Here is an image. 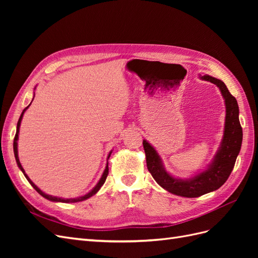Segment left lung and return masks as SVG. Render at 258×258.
Returning a JSON list of instances; mask_svg holds the SVG:
<instances>
[{
    "instance_id": "1",
    "label": "left lung",
    "mask_w": 258,
    "mask_h": 258,
    "mask_svg": "<svg viewBox=\"0 0 258 258\" xmlns=\"http://www.w3.org/2000/svg\"><path fill=\"white\" fill-rule=\"evenodd\" d=\"M200 79L213 83L220 88L226 106L223 140L213 161L210 163L207 170L190 178L182 179L173 177L163 168L160 156L155 148L146 140H143L146 166L155 181L163 189L176 196L186 198H196L214 191L227 181L235 167L242 144V136H243L239 121V106L236 98L231 95L221 80L210 75L200 76Z\"/></svg>"
}]
</instances>
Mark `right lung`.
<instances>
[{
	"mask_svg": "<svg viewBox=\"0 0 258 258\" xmlns=\"http://www.w3.org/2000/svg\"><path fill=\"white\" fill-rule=\"evenodd\" d=\"M29 106H27L25 110L22 111V113H21V115H20V117H19V120H18V123H17V131H16V136H15V139H14V154H15V158H16V161H17V165H18V167H19V169L22 171V173L25 174V176H26V178L28 179L29 181V183L33 186V188L40 194V195H42V196L44 197V198H46V199H48V200H50V201H54V202H66V204H69V202H80V201H84V200H86V199H88V198H90L91 196H93V195H96L98 191H99V189L101 188V186H102L103 184H104V182H105V179H106V177H107V174H108V162L106 163V167H105V170H104V172H103V174H102V176H101V178H100V181L98 182V184L93 187V188L88 192V194H86V195H84V196H82V197H77V198H70V199H63V198H59V197H53V196H50V195H47V194H45V192H43L40 188H38V187L31 181L30 179V177L26 174V172H25V170H23V168H22V166H21V163H20V161H19V157H18V148H17V145H18V143H17V141H18V135H19V128H20V123H21V120H22V116H23V114H25V112H26V110L28 108ZM111 154H112V152H110V154H108V156H107V159L110 158V156H111Z\"/></svg>",
	"mask_w": 258,
	"mask_h": 258,
	"instance_id": "obj_1",
	"label": "right lung"
}]
</instances>
